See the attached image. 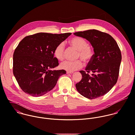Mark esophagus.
Segmentation results:
<instances>
[{
  "label": "esophagus",
  "mask_w": 135,
  "mask_h": 135,
  "mask_svg": "<svg viewBox=\"0 0 135 135\" xmlns=\"http://www.w3.org/2000/svg\"><path fill=\"white\" fill-rule=\"evenodd\" d=\"M66 73H67V74H71L73 73V71H66Z\"/></svg>",
  "instance_id": "esophagus-1"
}]
</instances>
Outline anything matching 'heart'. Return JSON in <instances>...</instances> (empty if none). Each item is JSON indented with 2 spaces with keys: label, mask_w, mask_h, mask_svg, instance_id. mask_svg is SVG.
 <instances>
[{
  "label": "heart",
  "mask_w": 135,
  "mask_h": 135,
  "mask_svg": "<svg viewBox=\"0 0 135 135\" xmlns=\"http://www.w3.org/2000/svg\"><path fill=\"white\" fill-rule=\"evenodd\" d=\"M70 46L78 51L77 58H80L85 63L90 62L93 59L94 52L93 49L89 46L88 42L81 37H74L69 41ZM65 47L63 43L59 44L55 49L54 57L58 60L62 61L65 58ZM81 59L75 61H66L60 64L62 69L68 71H74L81 68L83 62Z\"/></svg>",
  "instance_id": "obj_1"
}]
</instances>
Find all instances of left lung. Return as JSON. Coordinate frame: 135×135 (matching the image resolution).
<instances>
[{
  "mask_svg": "<svg viewBox=\"0 0 135 135\" xmlns=\"http://www.w3.org/2000/svg\"><path fill=\"white\" fill-rule=\"evenodd\" d=\"M74 34L89 41L94 52L85 70L80 71L82 79L76 84V89L89 99L102 97L117 82L122 60L120 50L116 41L107 33L93 29Z\"/></svg>",
  "mask_w": 135,
  "mask_h": 135,
  "instance_id": "1",
  "label": "left lung"
}]
</instances>
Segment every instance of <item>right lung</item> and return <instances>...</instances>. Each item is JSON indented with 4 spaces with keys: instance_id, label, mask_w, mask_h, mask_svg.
<instances>
[{
    "instance_id": "obj_1",
    "label": "right lung",
    "mask_w": 135,
    "mask_h": 135,
    "mask_svg": "<svg viewBox=\"0 0 135 135\" xmlns=\"http://www.w3.org/2000/svg\"><path fill=\"white\" fill-rule=\"evenodd\" d=\"M71 33H37L23 38L13 55V73L22 90L33 97L43 95L66 74L62 69L52 70L59 65L54 57L55 47Z\"/></svg>"
}]
</instances>
